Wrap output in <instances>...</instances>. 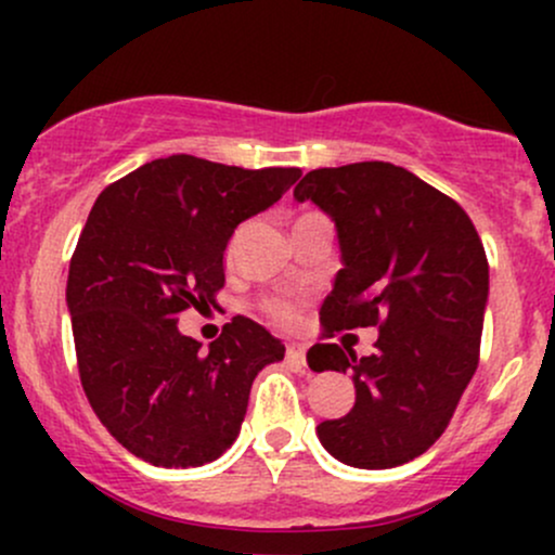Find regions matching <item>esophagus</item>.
<instances>
[{"mask_svg":"<svg viewBox=\"0 0 555 555\" xmlns=\"http://www.w3.org/2000/svg\"><path fill=\"white\" fill-rule=\"evenodd\" d=\"M286 360L295 362V365H305V347H302V344H289V347H286Z\"/></svg>","mask_w":555,"mask_h":555,"instance_id":"34e87169","label":"esophagus"}]
</instances>
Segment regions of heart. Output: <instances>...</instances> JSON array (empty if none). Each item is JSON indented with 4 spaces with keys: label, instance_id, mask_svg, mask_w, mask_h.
Returning <instances> with one entry per match:
<instances>
[{
    "label": "heart",
    "instance_id": "1",
    "mask_svg": "<svg viewBox=\"0 0 555 555\" xmlns=\"http://www.w3.org/2000/svg\"><path fill=\"white\" fill-rule=\"evenodd\" d=\"M232 245H234V242H232ZM269 313L276 318V321H284V323L295 321V308H292L289 302H282V299H276V302L269 305Z\"/></svg>",
    "mask_w": 555,
    "mask_h": 555
}]
</instances>
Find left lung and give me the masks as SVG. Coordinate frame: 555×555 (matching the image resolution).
Masks as SVG:
<instances>
[{
	"label": "left lung",
	"mask_w": 555,
	"mask_h": 555,
	"mask_svg": "<svg viewBox=\"0 0 555 555\" xmlns=\"http://www.w3.org/2000/svg\"><path fill=\"white\" fill-rule=\"evenodd\" d=\"M331 216L341 269L321 305L326 334L378 326L371 358L315 344L310 371L352 373L354 406L318 425L334 460L388 469L441 438L477 371L488 260L460 203L386 162L313 169L295 188Z\"/></svg>",
	"instance_id": "8db88e82"
}]
</instances>
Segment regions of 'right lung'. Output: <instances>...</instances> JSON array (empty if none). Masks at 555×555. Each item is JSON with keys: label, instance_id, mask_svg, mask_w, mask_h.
Instances as JSON below:
<instances>
[{"label": "right lung", "instance_id": "1", "mask_svg": "<svg viewBox=\"0 0 555 555\" xmlns=\"http://www.w3.org/2000/svg\"><path fill=\"white\" fill-rule=\"evenodd\" d=\"M299 169H242L188 154L143 164L95 197L69 260L80 384L95 417L154 467H203L240 436L256 375L284 344L237 315L208 349L177 323L216 305L234 229Z\"/></svg>", "mask_w": 555, "mask_h": 555}]
</instances>
